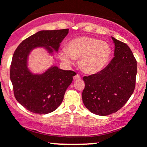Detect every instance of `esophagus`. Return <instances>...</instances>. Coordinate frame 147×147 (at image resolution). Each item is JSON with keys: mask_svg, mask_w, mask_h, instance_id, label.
Segmentation results:
<instances>
[{"mask_svg": "<svg viewBox=\"0 0 147 147\" xmlns=\"http://www.w3.org/2000/svg\"><path fill=\"white\" fill-rule=\"evenodd\" d=\"M80 78H81L80 76L79 75H76L73 77V79L75 80H80Z\"/></svg>", "mask_w": 147, "mask_h": 147, "instance_id": "1", "label": "esophagus"}]
</instances>
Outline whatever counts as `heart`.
Segmentation results:
<instances>
[{"instance_id":"b5f03b06","label":"heart","mask_w":147,"mask_h":147,"mask_svg":"<svg viewBox=\"0 0 147 147\" xmlns=\"http://www.w3.org/2000/svg\"><path fill=\"white\" fill-rule=\"evenodd\" d=\"M112 50L109 44L90 37H79L68 42L67 48L59 53L61 60L70 64L80 59L79 64L85 73L96 74L101 72L109 61Z\"/></svg>"}]
</instances>
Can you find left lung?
Here are the masks:
<instances>
[{"label": "left lung", "instance_id": "left-lung-1", "mask_svg": "<svg viewBox=\"0 0 147 147\" xmlns=\"http://www.w3.org/2000/svg\"><path fill=\"white\" fill-rule=\"evenodd\" d=\"M115 57L101 72L84 77V106L91 112L107 116L121 109L135 88L137 60L129 46L112 37Z\"/></svg>", "mask_w": 147, "mask_h": 147}]
</instances>
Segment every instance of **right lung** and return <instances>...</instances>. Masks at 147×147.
Here are the masks:
<instances>
[{"label": "right lung", "instance_id": "right-lung-1", "mask_svg": "<svg viewBox=\"0 0 147 147\" xmlns=\"http://www.w3.org/2000/svg\"><path fill=\"white\" fill-rule=\"evenodd\" d=\"M68 32L69 29L39 31L24 40L14 52L10 72L14 95L30 112L46 115L55 110L76 75L57 66L50 67L42 74H33L28 67V56L33 49L43 47L53 55Z\"/></svg>", "mask_w": 147, "mask_h": 147}]
</instances>
